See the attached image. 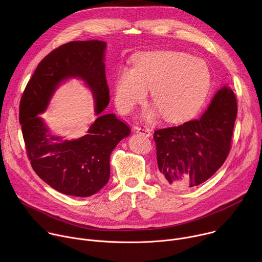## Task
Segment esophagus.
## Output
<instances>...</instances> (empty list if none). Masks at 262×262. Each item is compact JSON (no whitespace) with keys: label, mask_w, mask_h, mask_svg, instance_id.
<instances>
[{"label":"esophagus","mask_w":262,"mask_h":262,"mask_svg":"<svg viewBox=\"0 0 262 262\" xmlns=\"http://www.w3.org/2000/svg\"><path fill=\"white\" fill-rule=\"evenodd\" d=\"M134 132L135 133H139V134H142V135H145L146 137H149L151 135V132L149 128H147L146 126H134Z\"/></svg>","instance_id":"34e87169"}]
</instances>
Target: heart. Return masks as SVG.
<instances>
[{
    "label": "heart",
    "instance_id": "b5f03b06",
    "mask_svg": "<svg viewBox=\"0 0 262 262\" xmlns=\"http://www.w3.org/2000/svg\"><path fill=\"white\" fill-rule=\"evenodd\" d=\"M209 85L210 71L203 60L174 51L147 52L134 59V68L119 71L115 103L126 114L151 89V100L163 118L179 121L198 108Z\"/></svg>",
    "mask_w": 262,
    "mask_h": 262
}]
</instances>
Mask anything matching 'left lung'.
Returning <instances> with one entry per match:
<instances>
[{
  "label": "left lung",
  "mask_w": 262,
  "mask_h": 262,
  "mask_svg": "<svg viewBox=\"0 0 262 262\" xmlns=\"http://www.w3.org/2000/svg\"><path fill=\"white\" fill-rule=\"evenodd\" d=\"M236 115L234 92L224 86L200 119L156 130L160 180L186 190L210 178L230 152Z\"/></svg>",
  "instance_id": "left-lung-1"
}]
</instances>
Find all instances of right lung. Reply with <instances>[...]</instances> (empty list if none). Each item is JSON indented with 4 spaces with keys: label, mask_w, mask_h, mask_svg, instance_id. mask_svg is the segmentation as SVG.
Here are the masks:
<instances>
[{
    "label": "right lung",
    "mask_w": 262,
    "mask_h": 262,
    "mask_svg": "<svg viewBox=\"0 0 262 262\" xmlns=\"http://www.w3.org/2000/svg\"><path fill=\"white\" fill-rule=\"evenodd\" d=\"M99 40L70 41L46 56L35 69L23 93L19 123L27 155L35 173L58 192L89 197L110 178V156L130 128L115 114H102L110 101L105 79L104 50ZM69 77L82 78L96 98L99 118L88 135L63 141L53 136L38 115L45 110L58 85Z\"/></svg>",
    "instance_id": "add662e5"
}]
</instances>
